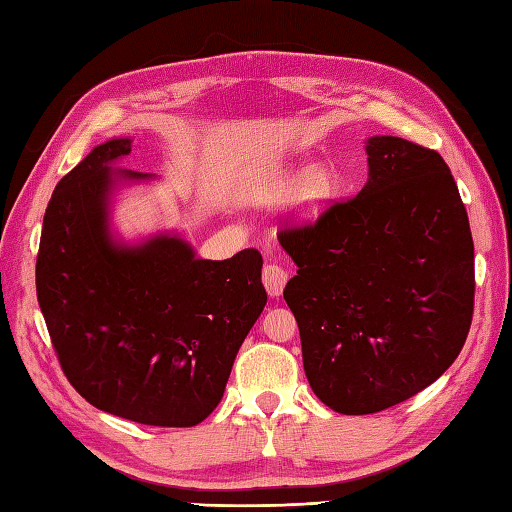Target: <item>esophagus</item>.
<instances>
[{
  "mask_svg": "<svg viewBox=\"0 0 512 512\" xmlns=\"http://www.w3.org/2000/svg\"><path fill=\"white\" fill-rule=\"evenodd\" d=\"M262 279H264V286L268 290L270 297H279L281 292H284V286L288 281V273L281 266L277 264H266L264 266V273H262Z\"/></svg>",
  "mask_w": 512,
  "mask_h": 512,
  "instance_id": "esophagus-1",
  "label": "esophagus"
}]
</instances>
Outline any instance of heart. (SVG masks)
Masks as SVG:
<instances>
[{"label": "heart", "instance_id": "obj_1", "mask_svg": "<svg viewBox=\"0 0 512 512\" xmlns=\"http://www.w3.org/2000/svg\"><path fill=\"white\" fill-rule=\"evenodd\" d=\"M290 189H292V176L286 171H281V173H275L273 178H268L262 187L257 189V195L266 202H273L288 195ZM332 189L334 184H332L330 171L325 167H310L306 173H303L295 193L299 213L306 217L319 215L323 211V206L332 198Z\"/></svg>", "mask_w": 512, "mask_h": 512}]
</instances>
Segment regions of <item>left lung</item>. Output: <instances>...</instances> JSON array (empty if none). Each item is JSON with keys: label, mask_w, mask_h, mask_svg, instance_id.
<instances>
[{"label": "left lung", "mask_w": 512, "mask_h": 512, "mask_svg": "<svg viewBox=\"0 0 512 512\" xmlns=\"http://www.w3.org/2000/svg\"><path fill=\"white\" fill-rule=\"evenodd\" d=\"M361 193L281 231L297 264L284 299L323 405L365 416L438 380L471 330L469 215L438 151L396 136L365 145Z\"/></svg>", "instance_id": "left-lung-1"}]
</instances>
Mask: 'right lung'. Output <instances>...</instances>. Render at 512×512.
Returning <instances> with one entry per match:
<instances>
[{
    "instance_id": "right-lung-1",
    "label": "right lung",
    "mask_w": 512,
    "mask_h": 512,
    "mask_svg": "<svg viewBox=\"0 0 512 512\" xmlns=\"http://www.w3.org/2000/svg\"><path fill=\"white\" fill-rule=\"evenodd\" d=\"M132 138L94 147L63 176L43 215L37 299L70 385L96 409L151 427H193L217 407L246 334L266 306L264 259L195 257L178 235L116 244L112 169Z\"/></svg>"
}]
</instances>
